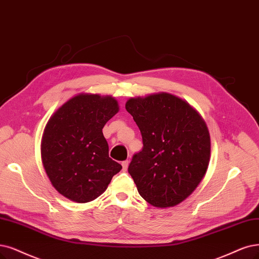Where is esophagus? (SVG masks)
I'll return each mask as SVG.
<instances>
[{
  "mask_svg": "<svg viewBox=\"0 0 259 259\" xmlns=\"http://www.w3.org/2000/svg\"><path fill=\"white\" fill-rule=\"evenodd\" d=\"M128 164H129V161H128V160H124V161L121 162V165H122V169H123V170H127Z\"/></svg>",
  "mask_w": 259,
  "mask_h": 259,
  "instance_id": "esophagus-1",
  "label": "esophagus"
}]
</instances>
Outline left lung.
I'll return each instance as SVG.
<instances>
[{"instance_id": "obj_1", "label": "left lung", "mask_w": 259, "mask_h": 259, "mask_svg": "<svg viewBox=\"0 0 259 259\" xmlns=\"http://www.w3.org/2000/svg\"><path fill=\"white\" fill-rule=\"evenodd\" d=\"M126 110L143 140L128 167L140 195L156 207L178 205L206 174L210 136L205 121L189 103L166 93L131 98Z\"/></svg>"}]
</instances>
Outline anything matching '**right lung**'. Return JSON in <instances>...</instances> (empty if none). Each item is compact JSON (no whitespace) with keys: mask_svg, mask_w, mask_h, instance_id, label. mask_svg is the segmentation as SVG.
Instances as JSON below:
<instances>
[{"mask_svg":"<svg viewBox=\"0 0 259 259\" xmlns=\"http://www.w3.org/2000/svg\"><path fill=\"white\" fill-rule=\"evenodd\" d=\"M118 112L111 96L80 94L48 121L41 160L52 186L73 202L88 203L107 190L121 165L109 157L102 128Z\"/></svg>","mask_w":259,"mask_h":259,"instance_id":"1","label":"right lung"}]
</instances>
